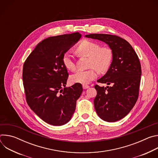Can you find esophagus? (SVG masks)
I'll use <instances>...</instances> for the list:
<instances>
[{
  "instance_id": "esophagus-1",
  "label": "esophagus",
  "mask_w": 158,
  "mask_h": 158,
  "mask_svg": "<svg viewBox=\"0 0 158 158\" xmlns=\"http://www.w3.org/2000/svg\"><path fill=\"white\" fill-rule=\"evenodd\" d=\"M82 87L84 89H88L89 87V85H82Z\"/></svg>"
}]
</instances>
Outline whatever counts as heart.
I'll return each mask as SVG.
<instances>
[{
  "label": "heart",
  "mask_w": 158,
  "mask_h": 158,
  "mask_svg": "<svg viewBox=\"0 0 158 158\" xmlns=\"http://www.w3.org/2000/svg\"><path fill=\"white\" fill-rule=\"evenodd\" d=\"M76 52L79 56L89 57L88 70H78L70 76L72 83L85 85L89 84L98 76V70L103 73L108 70L111 64L113 53L110 48L102 47L94 41L84 39L77 45ZM62 63L66 69L74 71L76 69L74 59L70 52H65L62 56ZM95 67L96 69H94Z\"/></svg>",
  "instance_id": "obj_1"
}]
</instances>
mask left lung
<instances>
[{
	"label": "left lung",
	"mask_w": 158,
	"mask_h": 158,
	"mask_svg": "<svg viewBox=\"0 0 158 158\" xmlns=\"http://www.w3.org/2000/svg\"><path fill=\"white\" fill-rule=\"evenodd\" d=\"M85 37L105 42L112 51L113 57L108 71L98 80L110 86H94L97 96L94 104L101 119L118 121L128 114L138 98L141 76L138 56L127 41L117 35L91 34Z\"/></svg>",
	"instance_id": "obj_1"
}]
</instances>
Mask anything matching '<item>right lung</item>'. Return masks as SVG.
<instances>
[{
	"mask_svg": "<svg viewBox=\"0 0 158 158\" xmlns=\"http://www.w3.org/2000/svg\"><path fill=\"white\" fill-rule=\"evenodd\" d=\"M81 37V34L75 32L45 39L24 64L22 79L27 102L49 124L62 126L68 123L82 92L81 84L65 87L69 74L62 63L64 54Z\"/></svg>",
	"mask_w": 158,
	"mask_h": 158,
	"instance_id": "obj_1",
	"label": "right lung"
}]
</instances>
